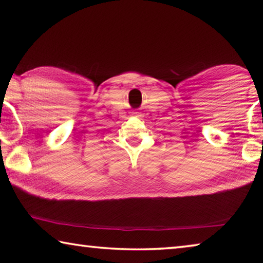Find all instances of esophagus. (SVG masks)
Listing matches in <instances>:
<instances>
[{
  "label": "esophagus",
  "instance_id": "esophagus-1",
  "mask_svg": "<svg viewBox=\"0 0 263 263\" xmlns=\"http://www.w3.org/2000/svg\"><path fill=\"white\" fill-rule=\"evenodd\" d=\"M133 115H135L136 117H140V116H141V114L138 112V111H135V112H133Z\"/></svg>",
  "mask_w": 263,
  "mask_h": 263
}]
</instances>
